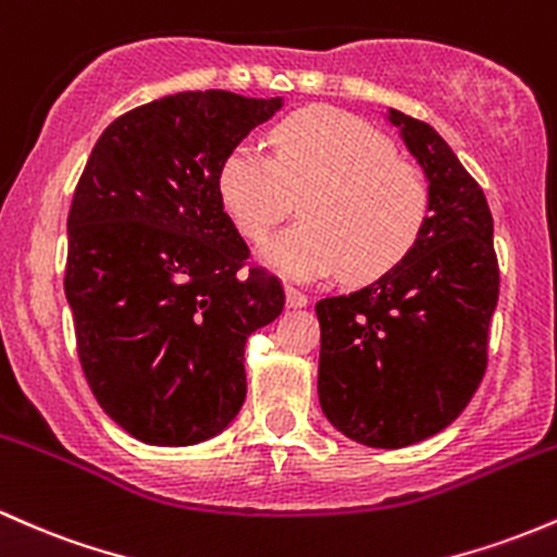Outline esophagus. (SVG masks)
Returning <instances> with one entry per match:
<instances>
[{"label":"esophagus","instance_id":"1","mask_svg":"<svg viewBox=\"0 0 557 557\" xmlns=\"http://www.w3.org/2000/svg\"><path fill=\"white\" fill-rule=\"evenodd\" d=\"M286 305L289 308H305L308 305V295L302 289H297V286H286Z\"/></svg>","mask_w":557,"mask_h":557}]
</instances>
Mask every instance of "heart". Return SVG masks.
<instances>
[{"label": "heart", "instance_id": "1", "mask_svg": "<svg viewBox=\"0 0 557 557\" xmlns=\"http://www.w3.org/2000/svg\"><path fill=\"white\" fill-rule=\"evenodd\" d=\"M273 157L231 148L214 190L236 231L262 242L300 199L305 223L278 233L260 260L297 281L345 271L374 281L404 262L428 228L433 190L417 161L352 113L302 109L271 129Z\"/></svg>", "mask_w": 557, "mask_h": 557}]
</instances>
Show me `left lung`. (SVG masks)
Segmentation results:
<instances>
[{
    "label": "left lung",
    "instance_id": "left-lung-1",
    "mask_svg": "<svg viewBox=\"0 0 557 557\" xmlns=\"http://www.w3.org/2000/svg\"><path fill=\"white\" fill-rule=\"evenodd\" d=\"M385 119L428 175L433 209L393 271L315 302L319 404L356 444L404 448L448 428L481 385L499 271L481 185L430 124L396 109Z\"/></svg>",
    "mask_w": 557,
    "mask_h": 557
}]
</instances>
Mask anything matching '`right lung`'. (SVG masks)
<instances>
[{"label": "right lung", "instance_id": "add662e5", "mask_svg": "<svg viewBox=\"0 0 557 557\" xmlns=\"http://www.w3.org/2000/svg\"><path fill=\"white\" fill-rule=\"evenodd\" d=\"M284 98L177 92L127 111L89 153L69 212L65 300L95 398L151 446H194L247 398L249 334L284 310L281 281L214 190L218 166Z\"/></svg>", "mask_w": 557, "mask_h": 557}]
</instances>
